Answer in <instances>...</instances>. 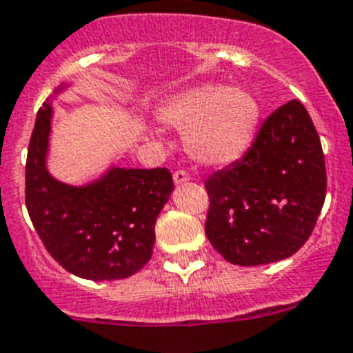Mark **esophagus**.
<instances>
[{
	"mask_svg": "<svg viewBox=\"0 0 353 353\" xmlns=\"http://www.w3.org/2000/svg\"><path fill=\"white\" fill-rule=\"evenodd\" d=\"M190 181V176H188V172L185 170H176L174 172V183L176 185H183V183Z\"/></svg>",
	"mask_w": 353,
	"mask_h": 353,
	"instance_id": "1",
	"label": "esophagus"
}]
</instances>
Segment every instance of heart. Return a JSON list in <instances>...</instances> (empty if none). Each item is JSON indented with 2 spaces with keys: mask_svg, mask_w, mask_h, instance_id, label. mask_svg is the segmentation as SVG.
<instances>
[{
  "mask_svg": "<svg viewBox=\"0 0 353 353\" xmlns=\"http://www.w3.org/2000/svg\"><path fill=\"white\" fill-rule=\"evenodd\" d=\"M157 119L186 132V150L197 161L223 167L250 148L261 119L259 99L226 85H201L168 97Z\"/></svg>",
  "mask_w": 353,
  "mask_h": 353,
  "instance_id": "obj_1",
  "label": "heart"
}]
</instances>
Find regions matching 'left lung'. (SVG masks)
<instances>
[{
    "label": "left lung",
    "instance_id": "obj_1",
    "mask_svg": "<svg viewBox=\"0 0 353 353\" xmlns=\"http://www.w3.org/2000/svg\"><path fill=\"white\" fill-rule=\"evenodd\" d=\"M205 232L239 266L294 256L317 223L326 196L325 154L303 103L274 110L241 159L214 172Z\"/></svg>",
    "mask_w": 353,
    "mask_h": 353
}]
</instances>
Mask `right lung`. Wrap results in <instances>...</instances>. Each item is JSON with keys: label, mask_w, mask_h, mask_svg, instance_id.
I'll use <instances>...</instances> for the list:
<instances>
[{"label": "right lung", "mask_w": 353, "mask_h": 353, "mask_svg": "<svg viewBox=\"0 0 353 353\" xmlns=\"http://www.w3.org/2000/svg\"><path fill=\"white\" fill-rule=\"evenodd\" d=\"M50 119L47 101L37 112L25 167V203L37 236L74 276H134L152 257L156 219L174 190L172 174L167 168L112 167L88 185L57 181L47 168Z\"/></svg>", "instance_id": "1"}]
</instances>
